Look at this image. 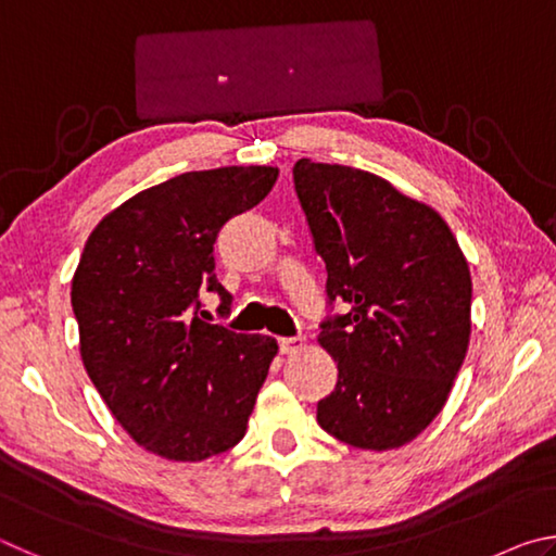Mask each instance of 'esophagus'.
<instances>
[{"label": "esophagus", "instance_id": "esophagus-1", "mask_svg": "<svg viewBox=\"0 0 556 556\" xmlns=\"http://www.w3.org/2000/svg\"><path fill=\"white\" fill-rule=\"evenodd\" d=\"M304 345H306L304 338H279V351L285 353V355H294Z\"/></svg>", "mask_w": 556, "mask_h": 556}]
</instances>
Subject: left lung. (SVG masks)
<instances>
[{"mask_svg":"<svg viewBox=\"0 0 556 556\" xmlns=\"http://www.w3.org/2000/svg\"><path fill=\"white\" fill-rule=\"evenodd\" d=\"M294 188L326 262L328 306H348L318 333L338 363L318 425L355 448L404 446L434 421L464 365L468 262L434 208L370 172L299 159Z\"/></svg>","mask_w":556,"mask_h":556,"instance_id":"1","label":"left lung"}]
</instances>
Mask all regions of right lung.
Returning <instances> with one entry per match:
<instances>
[{
  "mask_svg": "<svg viewBox=\"0 0 556 556\" xmlns=\"http://www.w3.org/2000/svg\"><path fill=\"white\" fill-rule=\"evenodd\" d=\"M277 176L220 166L168 178L105 215L86 242L71 287L83 365L122 429L156 456L203 460L248 431L277 341L203 321L199 296L213 291L230 314L215 238Z\"/></svg>",
  "mask_w": 556,
  "mask_h": 556,
  "instance_id": "right-lung-1",
  "label": "right lung"
}]
</instances>
